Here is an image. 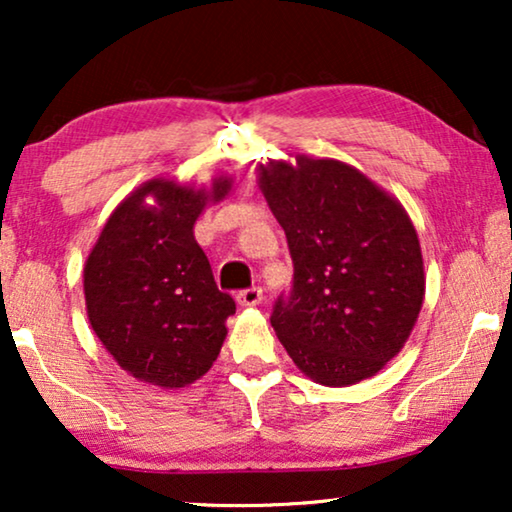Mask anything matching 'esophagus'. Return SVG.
Masks as SVG:
<instances>
[{"mask_svg": "<svg viewBox=\"0 0 512 512\" xmlns=\"http://www.w3.org/2000/svg\"><path fill=\"white\" fill-rule=\"evenodd\" d=\"M263 300V291L258 286H251V289H244L237 293V303L242 307H256Z\"/></svg>", "mask_w": 512, "mask_h": 512, "instance_id": "obj_1", "label": "esophagus"}]
</instances>
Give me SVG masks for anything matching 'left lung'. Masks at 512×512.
Returning a JSON list of instances; mask_svg holds the SVG:
<instances>
[{"label": "left lung", "instance_id": "obj_1", "mask_svg": "<svg viewBox=\"0 0 512 512\" xmlns=\"http://www.w3.org/2000/svg\"><path fill=\"white\" fill-rule=\"evenodd\" d=\"M258 188L284 228L293 289L270 324L300 373L349 387L408 342L424 303L417 230L394 195L335 158L272 160Z\"/></svg>", "mask_w": 512, "mask_h": 512}]
</instances>
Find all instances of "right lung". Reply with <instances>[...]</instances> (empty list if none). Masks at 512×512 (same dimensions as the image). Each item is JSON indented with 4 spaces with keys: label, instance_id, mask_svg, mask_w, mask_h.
Here are the masks:
<instances>
[{
    "label": "right lung",
    "instance_id": "1",
    "mask_svg": "<svg viewBox=\"0 0 512 512\" xmlns=\"http://www.w3.org/2000/svg\"><path fill=\"white\" fill-rule=\"evenodd\" d=\"M233 191V177L209 186L144 181L104 223L83 265L88 321L125 373L160 389L200 380L219 356L235 300L214 282L193 226L205 207Z\"/></svg>",
    "mask_w": 512,
    "mask_h": 512
}]
</instances>
